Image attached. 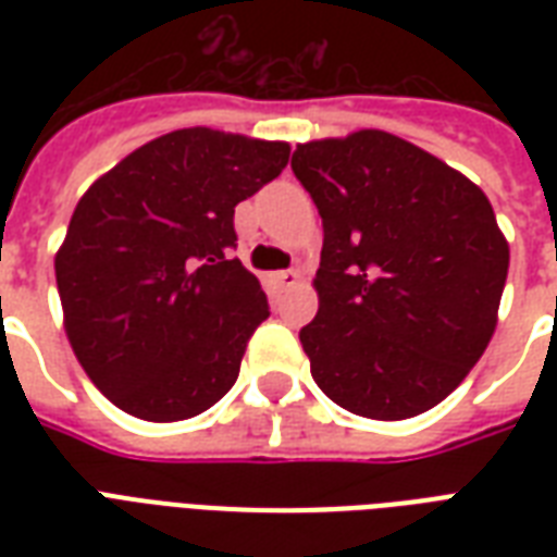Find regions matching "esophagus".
Here are the masks:
<instances>
[{
	"instance_id": "34e87169",
	"label": "esophagus",
	"mask_w": 557,
	"mask_h": 557,
	"mask_svg": "<svg viewBox=\"0 0 557 557\" xmlns=\"http://www.w3.org/2000/svg\"><path fill=\"white\" fill-rule=\"evenodd\" d=\"M297 280H300V271L295 269L277 271V274H274V283H277V286H295Z\"/></svg>"
}]
</instances>
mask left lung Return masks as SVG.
<instances>
[{"mask_svg":"<svg viewBox=\"0 0 557 557\" xmlns=\"http://www.w3.org/2000/svg\"><path fill=\"white\" fill-rule=\"evenodd\" d=\"M292 170L323 219L312 379L381 422L436 407L488 347L509 274L492 201L384 129L297 144Z\"/></svg>","mask_w":557,"mask_h":557,"instance_id":"left-lung-1","label":"left lung"}]
</instances>
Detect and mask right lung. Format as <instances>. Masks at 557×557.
Returning <instances> with one entry per match:
<instances>
[{
  "mask_svg": "<svg viewBox=\"0 0 557 557\" xmlns=\"http://www.w3.org/2000/svg\"><path fill=\"white\" fill-rule=\"evenodd\" d=\"M286 141L208 126L147 141L83 193L54 257L63 326L95 387L144 422L205 413L269 318L234 208L277 178Z\"/></svg>",
  "mask_w": 557,
  "mask_h": 557,
  "instance_id": "obj_1",
  "label": "right lung"
}]
</instances>
